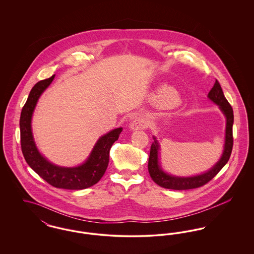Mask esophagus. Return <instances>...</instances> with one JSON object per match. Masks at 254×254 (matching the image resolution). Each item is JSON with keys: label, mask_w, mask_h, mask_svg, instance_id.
I'll return each mask as SVG.
<instances>
[{"label": "esophagus", "mask_w": 254, "mask_h": 254, "mask_svg": "<svg viewBox=\"0 0 254 254\" xmlns=\"http://www.w3.org/2000/svg\"><path fill=\"white\" fill-rule=\"evenodd\" d=\"M149 126V123L145 118H136L134 121L130 124V129L132 130H138V129H145Z\"/></svg>", "instance_id": "1"}]
</instances>
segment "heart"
<instances>
[{"label": "heart", "mask_w": 254, "mask_h": 254, "mask_svg": "<svg viewBox=\"0 0 254 254\" xmlns=\"http://www.w3.org/2000/svg\"><path fill=\"white\" fill-rule=\"evenodd\" d=\"M171 89H173V88H171V87H169V86H165V87H163L162 89H161V94H164L166 91H168V90H171ZM160 102H159V104L161 105V106H163V107H172V106H174V105H176V100H171V99H166V98H162L161 100H159Z\"/></svg>", "instance_id": "obj_1"}]
</instances>
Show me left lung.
Segmentation results:
<instances>
[{
    "label": "left lung",
    "instance_id": "obj_1",
    "mask_svg": "<svg viewBox=\"0 0 254 254\" xmlns=\"http://www.w3.org/2000/svg\"><path fill=\"white\" fill-rule=\"evenodd\" d=\"M208 98L213 101L216 105L220 107L223 113L227 118V127H226V141L225 148L221 159L217 164L207 172L201 175H197L193 177H174L165 173L160 169L158 164V145L156 139L154 138V143H152L150 147V153L148 159V172L152 180L157 185L165 189L175 190H191L197 189L205 185L210 181L218 172L223 169V167L228 163L232 151L233 145V136H232V125H233V110L224 95L222 87L217 80L213 87L208 92Z\"/></svg>",
    "mask_w": 254,
    "mask_h": 254
}]
</instances>
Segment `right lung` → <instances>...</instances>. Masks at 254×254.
Listing matches in <instances>:
<instances>
[{"label":"right lung","instance_id":"right-lung-1","mask_svg":"<svg viewBox=\"0 0 254 254\" xmlns=\"http://www.w3.org/2000/svg\"><path fill=\"white\" fill-rule=\"evenodd\" d=\"M54 76L38 82L23 107L20 118L22 151L28 166L49 185L64 190H84L95 185L105 174L109 165L110 147L118 140L123 128L113 129L102 136L86 162L79 167L61 168L49 163L39 153L33 141L31 117L39 97L51 84Z\"/></svg>","mask_w":254,"mask_h":254}]
</instances>
